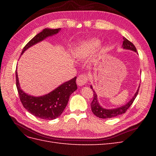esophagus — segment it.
Listing matches in <instances>:
<instances>
[{
	"label": "esophagus",
	"mask_w": 156,
	"mask_h": 156,
	"mask_svg": "<svg viewBox=\"0 0 156 156\" xmlns=\"http://www.w3.org/2000/svg\"><path fill=\"white\" fill-rule=\"evenodd\" d=\"M88 82V76L86 74H80L77 78L76 83L78 86H83Z\"/></svg>",
	"instance_id": "obj_1"
}]
</instances>
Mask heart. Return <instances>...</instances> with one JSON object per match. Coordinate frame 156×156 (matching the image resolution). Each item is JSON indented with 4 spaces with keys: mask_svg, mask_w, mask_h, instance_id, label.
Masks as SVG:
<instances>
[{
    "mask_svg": "<svg viewBox=\"0 0 156 156\" xmlns=\"http://www.w3.org/2000/svg\"><path fill=\"white\" fill-rule=\"evenodd\" d=\"M101 44L98 39H92L82 44L75 51V55L78 58H84L97 49Z\"/></svg>",
    "mask_w": 156,
    "mask_h": 156,
    "instance_id": "heart-1",
    "label": "heart"
}]
</instances>
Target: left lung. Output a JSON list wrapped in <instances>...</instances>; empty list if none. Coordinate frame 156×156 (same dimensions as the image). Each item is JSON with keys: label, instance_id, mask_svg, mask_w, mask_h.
Masks as SVG:
<instances>
[{"label": "left lung", "instance_id": "obj_1", "mask_svg": "<svg viewBox=\"0 0 156 156\" xmlns=\"http://www.w3.org/2000/svg\"><path fill=\"white\" fill-rule=\"evenodd\" d=\"M122 48L124 49H130V50L134 51L135 52H137V49L135 47V45L132 44L131 41H129L128 39H126L125 37H123V42H122ZM91 89L93 91V100H92L91 102V109L92 111L93 112L94 115H95L97 117L101 118V119H110L112 117H117V116L123 114L125 112L127 111V109L130 107V106L133 103L134 100L136 98L137 95L138 94L139 92V89L136 92V93L135 94L134 97L132 98L131 100L129 101L127 104H126L125 105L122 106L121 107H119L117 108H112V109H105L102 108L101 107L100 105L98 104V102L97 101V94L95 93V92L92 89V87H90ZM140 88V87H139Z\"/></svg>", "mask_w": 156, "mask_h": 156}]
</instances>
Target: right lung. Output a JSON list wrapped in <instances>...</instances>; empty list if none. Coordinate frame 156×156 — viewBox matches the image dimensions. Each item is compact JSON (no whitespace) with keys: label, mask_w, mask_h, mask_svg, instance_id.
Instances as JSON below:
<instances>
[{"label":"right lung","mask_w":156,"mask_h":156,"mask_svg":"<svg viewBox=\"0 0 156 156\" xmlns=\"http://www.w3.org/2000/svg\"><path fill=\"white\" fill-rule=\"evenodd\" d=\"M59 30V28L44 29L25 45L23 49L21 54L31 46L44 40L49 36L58 34ZM15 74L16 88L23 106L31 114L42 119L53 120L60 116L68 104L69 96L77 89L76 82V77H74L72 80L59 86L50 93L42 97H35L28 95L21 90L20 88L16 70L15 71Z\"/></svg>","instance_id":"obj_1"}]
</instances>
